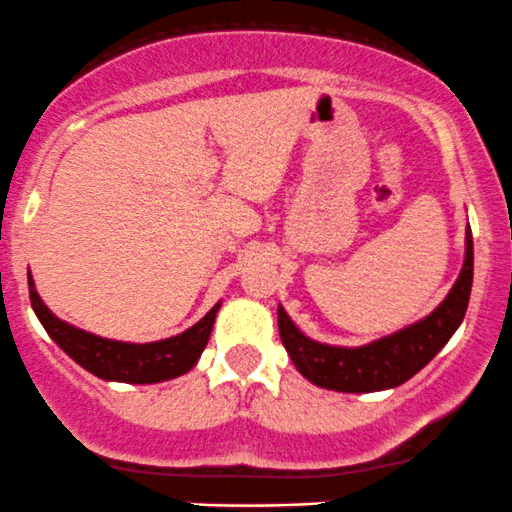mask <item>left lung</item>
<instances>
[{
    "instance_id": "1",
    "label": "left lung",
    "mask_w": 512,
    "mask_h": 512,
    "mask_svg": "<svg viewBox=\"0 0 512 512\" xmlns=\"http://www.w3.org/2000/svg\"><path fill=\"white\" fill-rule=\"evenodd\" d=\"M474 280V241L472 229L464 232V263L459 278L428 317L413 321L401 331L365 343V346H329L304 336L297 324L278 304L280 341L302 377L321 389L346 394H367L394 389L416 372H421L445 348L452 333L467 314Z\"/></svg>"
}]
</instances>
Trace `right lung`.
Here are the masks:
<instances>
[{
    "instance_id": "add662e5",
    "label": "right lung",
    "mask_w": 512,
    "mask_h": 512,
    "mask_svg": "<svg viewBox=\"0 0 512 512\" xmlns=\"http://www.w3.org/2000/svg\"><path fill=\"white\" fill-rule=\"evenodd\" d=\"M28 290H31V307L43 329L74 363L101 380L125 384H157L193 370L200 353L208 346L215 317L222 307V302H217L198 324H193L179 336L152 343H128L101 338L57 319L48 304L40 300L31 271H28Z\"/></svg>"
}]
</instances>
